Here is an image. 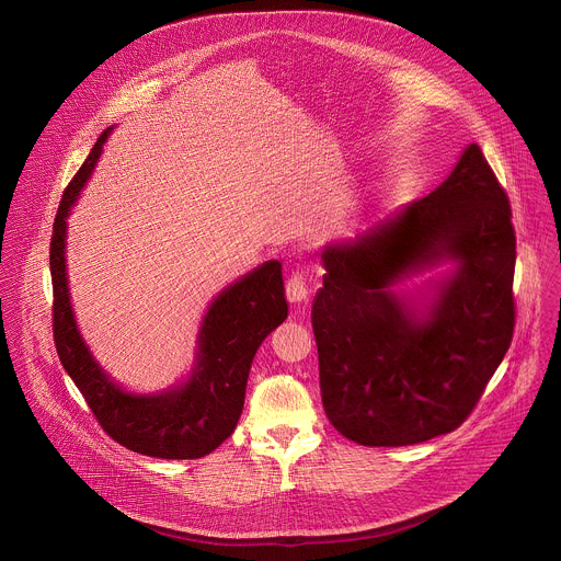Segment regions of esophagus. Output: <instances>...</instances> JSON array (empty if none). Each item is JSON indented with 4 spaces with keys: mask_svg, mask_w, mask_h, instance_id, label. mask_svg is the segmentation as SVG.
<instances>
[{
    "mask_svg": "<svg viewBox=\"0 0 561 561\" xmlns=\"http://www.w3.org/2000/svg\"><path fill=\"white\" fill-rule=\"evenodd\" d=\"M308 295H310V290L306 286L304 275L301 273H293L288 277V282H286V297H288V301L295 304V306H301V304L308 301Z\"/></svg>",
    "mask_w": 561,
    "mask_h": 561,
    "instance_id": "obj_1",
    "label": "esophagus"
}]
</instances>
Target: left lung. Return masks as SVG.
Instances as JSON below:
<instances>
[{
  "instance_id": "obj_1",
  "label": "left lung",
  "mask_w": 561,
  "mask_h": 561,
  "mask_svg": "<svg viewBox=\"0 0 561 561\" xmlns=\"http://www.w3.org/2000/svg\"><path fill=\"white\" fill-rule=\"evenodd\" d=\"M511 217L468 144L431 195L322 249L310 319L324 411L344 437L411 446L470 415L513 340ZM439 265L449 271L437 280L398 288Z\"/></svg>"
}]
</instances>
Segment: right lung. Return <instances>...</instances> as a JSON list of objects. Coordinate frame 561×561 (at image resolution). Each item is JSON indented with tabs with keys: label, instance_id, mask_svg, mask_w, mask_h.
I'll return each mask as SVG.
<instances>
[{
	"label": "right lung",
	"instance_id": "add662e5",
	"mask_svg": "<svg viewBox=\"0 0 561 561\" xmlns=\"http://www.w3.org/2000/svg\"><path fill=\"white\" fill-rule=\"evenodd\" d=\"M113 126L93 146L64 191L50 239L53 333L61 366L82 390L102 428L122 446L159 459H197L213 453L244 409L251 364L262 342L288 317L282 264L268 260L208 304L188 375L164 390L133 392L111 377L91 353L70 304L66 271L68 215L93 175Z\"/></svg>",
	"mask_w": 561,
	"mask_h": 561
}]
</instances>
